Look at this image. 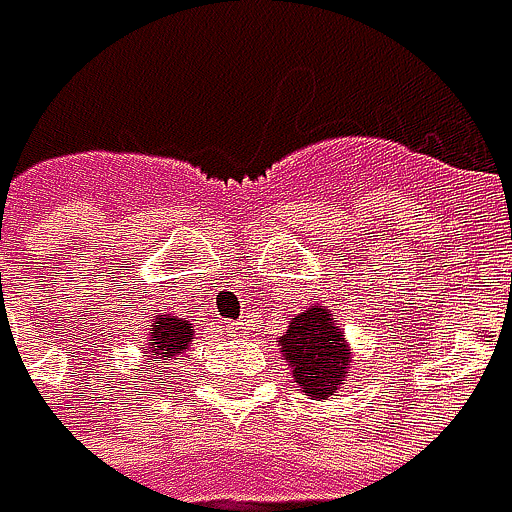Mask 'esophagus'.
<instances>
[{"instance_id":"esophagus-1","label":"esophagus","mask_w":512,"mask_h":512,"mask_svg":"<svg viewBox=\"0 0 512 512\" xmlns=\"http://www.w3.org/2000/svg\"><path fill=\"white\" fill-rule=\"evenodd\" d=\"M225 335L228 338H237V326H225Z\"/></svg>"}]
</instances>
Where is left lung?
Returning a JSON list of instances; mask_svg holds the SVG:
<instances>
[{"label": "left lung", "instance_id": "1", "mask_svg": "<svg viewBox=\"0 0 512 512\" xmlns=\"http://www.w3.org/2000/svg\"><path fill=\"white\" fill-rule=\"evenodd\" d=\"M278 353L290 364L293 382L311 400L341 397L350 379V341L341 320L326 305H311L290 317L287 332L278 338Z\"/></svg>", "mask_w": 512, "mask_h": 512}]
</instances>
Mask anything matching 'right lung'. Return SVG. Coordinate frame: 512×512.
<instances>
[{"instance_id":"1","label":"right lung","mask_w":512,"mask_h":512,"mask_svg":"<svg viewBox=\"0 0 512 512\" xmlns=\"http://www.w3.org/2000/svg\"><path fill=\"white\" fill-rule=\"evenodd\" d=\"M192 338H195V323H189L186 317H174V314H156L148 329V338L142 344V353L156 364L171 361L189 350Z\"/></svg>"}]
</instances>
